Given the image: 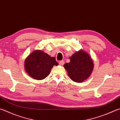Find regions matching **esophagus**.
Masks as SVG:
<instances>
[{"label":"esophagus","mask_w":120,"mask_h":120,"mask_svg":"<svg viewBox=\"0 0 120 120\" xmlns=\"http://www.w3.org/2000/svg\"><path fill=\"white\" fill-rule=\"evenodd\" d=\"M59 64L60 65V66H62V65H64V60H61V61H60L59 62Z\"/></svg>","instance_id":"esophagus-1"}]
</instances>
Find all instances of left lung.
<instances>
[{
	"label": "left lung",
	"mask_w": 120,
	"mask_h": 120,
	"mask_svg": "<svg viewBox=\"0 0 120 120\" xmlns=\"http://www.w3.org/2000/svg\"><path fill=\"white\" fill-rule=\"evenodd\" d=\"M70 59V62L66 63L64 67L72 81L81 83L90 77L94 64L89 54L81 49L73 54Z\"/></svg>",
	"instance_id": "1"
}]
</instances>
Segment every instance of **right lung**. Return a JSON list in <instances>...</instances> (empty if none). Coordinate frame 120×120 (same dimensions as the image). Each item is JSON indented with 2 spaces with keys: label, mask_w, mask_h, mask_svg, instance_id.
Here are the masks:
<instances>
[{
  "label": "right lung",
  "mask_w": 120,
  "mask_h": 120,
  "mask_svg": "<svg viewBox=\"0 0 120 120\" xmlns=\"http://www.w3.org/2000/svg\"><path fill=\"white\" fill-rule=\"evenodd\" d=\"M54 57H51L40 50H36L26 59L25 69L30 77L35 80L45 79L54 66H58Z\"/></svg>",
  "instance_id": "obj_1"
}]
</instances>
